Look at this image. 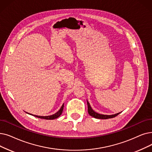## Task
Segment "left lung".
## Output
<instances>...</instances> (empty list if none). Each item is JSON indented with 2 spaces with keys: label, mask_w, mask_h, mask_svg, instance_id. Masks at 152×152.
<instances>
[{
  "label": "left lung",
  "mask_w": 152,
  "mask_h": 152,
  "mask_svg": "<svg viewBox=\"0 0 152 152\" xmlns=\"http://www.w3.org/2000/svg\"><path fill=\"white\" fill-rule=\"evenodd\" d=\"M87 104H88V113L89 114L93 117L96 118H101V119H107V118H113V117H116L117 115H118V114H119L121 113H117V114H113V115H104V114H98L97 113H96V112L94 110H92V109L91 108V105L89 103V102L87 101Z\"/></svg>",
  "instance_id": "8db88e82"
}]
</instances>
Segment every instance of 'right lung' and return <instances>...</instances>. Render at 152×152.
Wrapping results in <instances>:
<instances>
[{"label":"right lung","mask_w":152,"mask_h":152,"mask_svg":"<svg viewBox=\"0 0 152 152\" xmlns=\"http://www.w3.org/2000/svg\"><path fill=\"white\" fill-rule=\"evenodd\" d=\"M63 107H64V104L62 105V106L61 107L60 109L56 113H55V114H53V115H48V116H39V115H33V114H29L28 113H27V114H30V115H34L36 117H38V118H43V119H47V120H53V119H55V118H58L60 117L62 113H63Z\"/></svg>","instance_id":"obj_1"}]
</instances>
